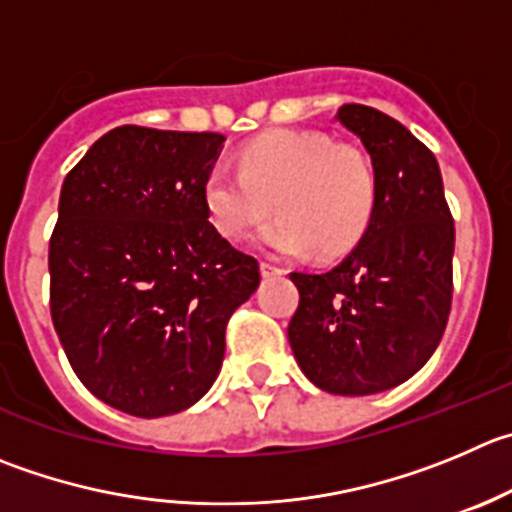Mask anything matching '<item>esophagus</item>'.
Masks as SVG:
<instances>
[{"instance_id": "1", "label": "esophagus", "mask_w": 512, "mask_h": 512, "mask_svg": "<svg viewBox=\"0 0 512 512\" xmlns=\"http://www.w3.org/2000/svg\"><path fill=\"white\" fill-rule=\"evenodd\" d=\"M281 274H284V269L269 264V261H261V276H264V279H274V276H281Z\"/></svg>"}]
</instances>
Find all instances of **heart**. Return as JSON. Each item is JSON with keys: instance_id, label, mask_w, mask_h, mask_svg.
Returning a JSON list of instances; mask_svg holds the SVG:
<instances>
[{"instance_id": "b5f03b06", "label": "heart", "mask_w": 512, "mask_h": 512, "mask_svg": "<svg viewBox=\"0 0 512 512\" xmlns=\"http://www.w3.org/2000/svg\"><path fill=\"white\" fill-rule=\"evenodd\" d=\"M203 201L218 233L246 238L269 213L279 218L259 233L271 256L296 259L314 251L337 259L367 233L377 201V173L362 148L329 135L274 130L241 150V170L213 165Z\"/></svg>"}]
</instances>
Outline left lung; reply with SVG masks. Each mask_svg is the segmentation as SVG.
Returning <instances> with one entry per match:
<instances>
[{"label":"left lung","mask_w":512,"mask_h":512,"mask_svg":"<svg viewBox=\"0 0 512 512\" xmlns=\"http://www.w3.org/2000/svg\"><path fill=\"white\" fill-rule=\"evenodd\" d=\"M337 120L362 140L377 201L362 241L326 274H299L289 344L301 372L329 394L364 397L407 382L440 344L452 301L455 223L435 155L367 105Z\"/></svg>","instance_id":"1"}]
</instances>
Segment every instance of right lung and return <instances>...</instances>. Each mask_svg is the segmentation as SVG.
<instances>
[{
  "instance_id": "add662e5",
  "label": "right lung",
  "mask_w": 512,
  "mask_h": 512,
  "mask_svg": "<svg viewBox=\"0 0 512 512\" xmlns=\"http://www.w3.org/2000/svg\"><path fill=\"white\" fill-rule=\"evenodd\" d=\"M218 133L123 125L67 173L50 238V309L80 382L135 417L188 410L211 389L226 324L259 261L208 221Z\"/></svg>"
}]
</instances>
